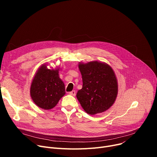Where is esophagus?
I'll return each instance as SVG.
<instances>
[{
    "label": "esophagus",
    "instance_id": "obj_1",
    "mask_svg": "<svg viewBox=\"0 0 157 157\" xmlns=\"http://www.w3.org/2000/svg\"><path fill=\"white\" fill-rule=\"evenodd\" d=\"M69 94L71 95H72V96H75L76 95V91H75V90H72V92H69Z\"/></svg>",
    "mask_w": 157,
    "mask_h": 157
}]
</instances>
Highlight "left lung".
<instances>
[{
	"mask_svg": "<svg viewBox=\"0 0 157 157\" xmlns=\"http://www.w3.org/2000/svg\"><path fill=\"white\" fill-rule=\"evenodd\" d=\"M83 87L76 97L85 111L94 115L109 109L118 95V81L113 69L105 62H79Z\"/></svg>",
	"mask_w": 157,
	"mask_h": 157,
	"instance_id": "8db88e82",
	"label": "left lung"
}]
</instances>
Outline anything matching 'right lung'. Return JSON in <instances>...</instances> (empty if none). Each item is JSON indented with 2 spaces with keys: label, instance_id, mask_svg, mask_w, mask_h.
I'll return each mask as SVG.
<instances>
[{
  "label": "right lung",
  "instance_id": "obj_1",
  "mask_svg": "<svg viewBox=\"0 0 157 157\" xmlns=\"http://www.w3.org/2000/svg\"><path fill=\"white\" fill-rule=\"evenodd\" d=\"M48 63L41 65L32 81L30 94L33 102L39 108L52 109L65 94V85L59 77L61 68H48Z\"/></svg>",
  "mask_w": 157,
  "mask_h": 157
}]
</instances>
